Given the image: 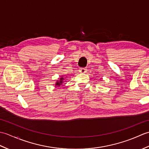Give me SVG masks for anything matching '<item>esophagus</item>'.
<instances>
[{
  "mask_svg": "<svg viewBox=\"0 0 149 149\" xmlns=\"http://www.w3.org/2000/svg\"><path fill=\"white\" fill-rule=\"evenodd\" d=\"M86 71H87V69L86 68H79V72L81 73H83V74L86 73Z\"/></svg>",
  "mask_w": 149,
  "mask_h": 149,
  "instance_id": "1",
  "label": "esophagus"
}]
</instances>
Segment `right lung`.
I'll list each match as a JSON object with an SVG mask.
<instances>
[{
	"mask_svg": "<svg viewBox=\"0 0 149 149\" xmlns=\"http://www.w3.org/2000/svg\"><path fill=\"white\" fill-rule=\"evenodd\" d=\"M64 79H65V77H61L60 78L58 79V80H57V81L55 83V86H58L59 87L61 85H62V84H63V82H64Z\"/></svg>",
	"mask_w": 149,
	"mask_h": 149,
	"instance_id": "1",
	"label": "right lung"
}]
</instances>
